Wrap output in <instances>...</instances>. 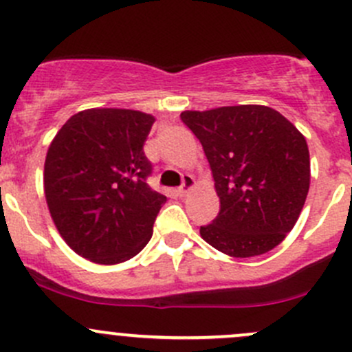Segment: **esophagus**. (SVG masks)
Returning <instances> with one entry per match:
<instances>
[{
    "mask_svg": "<svg viewBox=\"0 0 352 352\" xmlns=\"http://www.w3.org/2000/svg\"><path fill=\"white\" fill-rule=\"evenodd\" d=\"M194 186H196V180H194V177L192 175H184L182 187H180V189L177 190V194H179L180 197H184L187 192H189L190 189H192Z\"/></svg>",
    "mask_w": 352,
    "mask_h": 352,
    "instance_id": "1",
    "label": "esophagus"
}]
</instances>
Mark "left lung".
<instances>
[{
  "instance_id": "1",
  "label": "left lung",
  "mask_w": 352,
  "mask_h": 352,
  "mask_svg": "<svg viewBox=\"0 0 352 352\" xmlns=\"http://www.w3.org/2000/svg\"><path fill=\"white\" fill-rule=\"evenodd\" d=\"M211 166L219 212L202 240L236 258L267 254L296 225L310 189L303 134L278 110L232 105L184 110Z\"/></svg>"
}]
</instances>
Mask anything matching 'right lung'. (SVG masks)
<instances>
[{"instance_id":"right-lung-1","label":"right lung","mask_w":352,"mask_h":352,"mask_svg":"<svg viewBox=\"0 0 352 352\" xmlns=\"http://www.w3.org/2000/svg\"><path fill=\"white\" fill-rule=\"evenodd\" d=\"M155 117L131 109L74 113L49 144L44 194L67 247L102 265L126 262L153 235L166 196L146 184L143 146Z\"/></svg>"}]
</instances>
